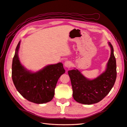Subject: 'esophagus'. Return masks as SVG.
Listing matches in <instances>:
<instances>
[{
  "label": "esophagus",
  "instance_id": "esophagus-1",
  "mask_svg": "<svg viewBox=\"0 0 127 127\" xmlns=\"http://www.w3.org/2000/svg\"><path fill=\"white\" fill-rule=\"evenodd\" d=\"M64 66L66 67H70L72 66L71 62H70L69 61H66L64 62Z\"/></svg>",
  "mask_w": 127,
  "mask_h": 127
}]
</instances>
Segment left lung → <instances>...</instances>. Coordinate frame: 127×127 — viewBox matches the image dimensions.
Masks as SVG:
<instances>
[{"label": "left lung", "mask_w": 127, "mask_h": 127, "mask_svg": "<svg viewBox=\"0 0 127 127\" xmlns=\"http://www.w3.org/2000/svg\"><path fill=\"white\" fill-rule=\"evenodd\" d=\"M111 54L104 72L93 79H88L78 69L68 71L71 83L73 98L84 104L96 103L107 96L111 90L116 79V62L113 46L108 42Z\"/></svg>", "instance_id": "left-lung-1"}]
</instances>
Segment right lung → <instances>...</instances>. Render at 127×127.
Segmentation results:
<instances>
[{
	"label": "right lung",
	"mask_w": 127,
	"mask_h": 127,
	"mask_svg": "<svg viewBox=\"0 0 127 127\" xmlns=\"http://www.w3.org/2000/svg\"><path fill=\"white\" fill-rule=\"evenodd\" d=\"M16 47L12 65V78L17 91L29 101L43 104L51 101L59 78L65 73L63 64L49 65L36 72L28 70L20 63Z\"/></svg>",
	"instance_id": "obj_1"
}]
</instances>
